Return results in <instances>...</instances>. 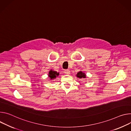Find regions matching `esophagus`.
<instances>
[{
  "label": "esophagus",
  "mask_w": 131,
  "mask_h": 131,
  "mask_svg": "<svg viewBox=\"0 0 131 131\" xmlns=\"http://www.w3.org/2000/svg\"><path fill=\"white\" fill-rule=\"evenodd\" d=\"M64 73L66 74H69L70 73V70H65L64 71Z\"/></svg>",
  "instance_id": "esophagus-1"
}]
</instances>
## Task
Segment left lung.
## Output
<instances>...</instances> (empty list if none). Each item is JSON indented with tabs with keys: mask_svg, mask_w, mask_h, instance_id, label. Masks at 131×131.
Returning a JSON list of instances; mask_svg holds the SVG:
<instances>
[{
	"mask_svg": "<svg viewBox=\"0 0 131 131\" xmlns=\"http://www.w3.org/2000/svg\"><path fill=\"white\" fill-rule=\"evenodd\" d=\"M77 77H78L79 78H80V79L86 78V75L84 73H83V72H82V71L79 72L78 74H77Z\"/></svg>",
	"mask_w": 131,
	"mask_h": 131,
	"instance_id": "8db88e82",
	"label": "left lung"
}]
</instances>
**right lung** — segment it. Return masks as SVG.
I'll return each mask as SVG.
<instances>
[{
    "label": "right lung",
    "instance_id": "obj_1",
    "mask_svg": "<svg viewBox=\"0 0 131 131\" xmlns=\"http://www.w3.org/2000/svg\"><path fill=\"white\" fill-rule=\"evenodd\" d=\"M59 75V73H57V72L54 71H50L49 72V77L50 78V79H53L56 78V76H58Z\"/></svg>",
    "mask_w": 131,
    "mask_h": 131
}]
</instances>
